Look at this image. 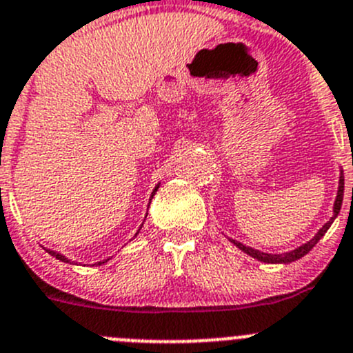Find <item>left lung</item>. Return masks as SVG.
Segmentation results:
<instances>
[{
    "label": "left lung",
    "instance_id": "obj_1",
    "mask_svg": "<svg viewBox=\"0 0 353 353\" xmlns=\"http://www.w3.org/2000/svg\"><path fill=\"white\" fill-rule=\"evenodd\" d=\"M343 192H345V177H343V170L340 169V183H338V193H336L334 205H332V217L329 219L327 223H325L324 226H322L321 230H319L317 233H315L314 239H310L308 242L303 243V245L296 247V249H292V251L282 252V254H270V252H263V251H258V249H254V247L245 245V243L239 242V240L230 239V242H232L235 247H239L240 251H243L245 254L251 256V258L258 259V261H263V263H272V265L282 263V265H288V263L296 261V259H301L303 256L308 254V252L314 249L315 243H317L319 240L325 235V232L329 230V226H331L332 221H334L336 217H338V214H340V209H341V203H343ZM352 195H353V192H352Z\"/></svg>",
    "mask_w": 353,
    "mask_h": 353
}]
</instances>
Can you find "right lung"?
<instances>
[{"instance_id":"add662e5","label":"right lung","mask_w":353,"mask_h":353,"mask_svg":"<svg viewBox=\"0 0 353 353\" xmlns=\"http://www.w3.org/2000/svg\"><path fill=\"white\" fill-rule=\"evenodd\" d=\"M158 186H160V183H158V184H157V186H154L153 193H151V196H150V203H151V199H153V196H154V193H157ZM148 207H150V205H148ZM146 216H148V214H146ZM141 228H143V225H141V226H139V230H141ZM139 230H137V233H139ZM137 233H136V236H137ZM45 251H47V252H48V254H52V256H54V258H55V259H59V261H62V263H69V259H68V258H65V256H64V254H61V252H55V251H50V249H45ZM108 261H110V259H104V261H99V263H95V265H99V266H101V265H104V263H108Z\"/></svg>"}]
</instances>
